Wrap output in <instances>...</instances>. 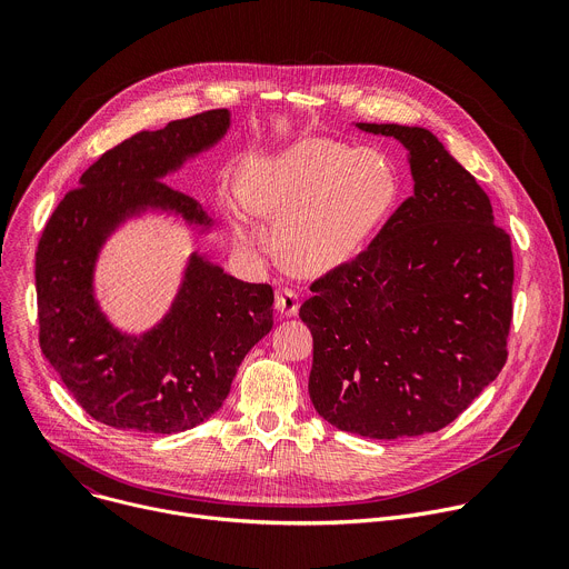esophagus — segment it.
I'll list each match as a JSON object with an SVG mask.
<instances>
[{
	"label": "esophagus",
	"mask_w": 569,
	"mask_h": 569,
	"mask_svg": "<svg viewBox=\"0 0 569 569\" xmlns=\"http://www.w3.org/2000/svg\"><path fill=\"white\" fill-rule=\"evenodd\" d=\"M298 305H300V300H298V293L293 289L280 287L276 291V309L280 311V317H296Z\"/></svg>",
	"instance_id": "esophagus-1"
}]
</instances>
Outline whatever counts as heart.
Masks as SVG:
<instances>
[{
    "mask_svg": "<svg viewBox=\"0 0 569 569\" xmlns=\"http://www.w3.org/2000/svg\"><path fill=\"white\" fill-rule=\"evenodd\" d=\"M396 176L370 149L309 138L252 156L230 203V228L243 246H262L264 232L250 212L280 219L284 260L307 273L335 269L387 219L396 201Z\"/></svg>",
    "mask_w": 569,
    "mask_h": 569,
    "instance_id": "heart-1",
    "label": "heart"
}]
</instances>
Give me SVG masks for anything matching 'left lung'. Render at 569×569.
<instances>
[{
  "instance_id": "left-lung-1",
  "label": "left lung",
  "mask_w": 569,
  "mask_h": 569,
  "mask_svg": "<svg viewBox=\"0 0 569 569\" xmlns=\"http://www.w3.org/2000/svg\"><path fill=\"white\" fill-rule=\"evenodd\" d=\"M409 149L413 197L370 246L309 284V398L341 431L443 429L507 363L513 250L490 199L429 131L357 123Z\"/></svg>"
}]
</instances>
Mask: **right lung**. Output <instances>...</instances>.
Returning <instances> with one entry per match:
<instances>
[{"label":"right lung","instance_id":"right-lung-1","mask_svg":"<svg viewBox=\"0 0 569 569\" xmlns=\"http://www.w3.org/2000/svg\"><path fill=\"white\" fill-rule=\"evenodd\" d=\"M228 129V110H206L142 131L106 151L62 197L36 250L38 339L81 409L114 429L176 433L206 422L232 377L273 328L271 284L241 282L189 262L167 319L140 339L119 335L92 298V267L103 237L147 206L208 226L201 206L160 180Z\"/></svg>","mask_w":569,"mask_h":569}]
</instances>
